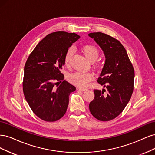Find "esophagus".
<instances>
[{
	"mask_svg": "<svg viewBox=\"0 0 155 155\" xmlns=\"http://www.w3.org/2000/svg\"><path fill=\"white\" fill-rule=\"evenodd\" d=\"M78 89H79V90H80V91H87L86 88H82V87H78Z\"/></svg>",
	"mask_w": 155,
	"mask_h": 155,
	"instance_id": "1",
	"label": "esophagus"
}]
</instances>
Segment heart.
<instances>
[{
  "label": "heart",
  "instance_id": "1",
  "mask_svg": "<svg viewBox=\"0 0 155 155\" xmlns=\"http://www.w3.org/2000/svg\"><path fill=\"white\" fill-rule=\"evenodd\" d=\"M81 51L86 58L91 62H94L99 57L100 51L96 46L93 45H84ZM73 48H69L64 55V62L66 67H69L74 55ZM93 79V74L90 72H74L69 75L68 79L72 84L78 87H86L89 81Z\"/></svg>",
  "mask_w": 155,
  "mask_h": 155
}]
</instances>
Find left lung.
Here are the masks:
<instances>
[{
  "label": "left lung",
  "instance_id": "left-lung-1",
  "mask_svg": "<svg viewBox=\"0 0 155 155\" xmlns=\"http://www.w3.org/2000/svg\"><path fill=\"white\" fill-rule=\"evenodd\" d=\"M88 36L94 39L105 54V63L97 82L108 91L105 95V89L94 90V98L89 104V110L98 120L110 121L124 110L132 96L134 68L118 40L101 32L91 33Z\"/></svg>",
  "mask_w": 155,
  "mask_h": 155
}]
</instances>
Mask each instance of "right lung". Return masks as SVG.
Segmentation results:
<instances>
[{"label": "right lung", "instance_id": "obj_1", "mask_svg": "<svg viewBox=\"0 0 155 155\" xmlns=\"http://www.w3.org/2000/svg\"><path fill=\"white\" fill-rule=\"evenodd\" d=\"M79 38L75 33H51L37 44L26 61L23 92L31 109L41 120L55 121L66 113L69 95L76 87L64 80L61 70L68 48Z\"/></svg>", "mask_w": 155, "mask_h": 155}]
</instances>
